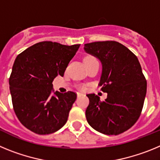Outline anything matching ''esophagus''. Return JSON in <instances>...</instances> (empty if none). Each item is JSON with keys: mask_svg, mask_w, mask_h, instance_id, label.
Listing matches in <instances>:
<instances>
[{"mask_svg": "<svg viewBox=\"0 0 160 160\" xmlns=\"http://www.w3.org/2000/svg\"><path fill=\"white\" fill-rule=\"evenodd\" d=\"M82 95H83V94H82V93H79V92H78V93H77V96H78V98L81 97V96H82Z\"/></svg>", "mask_w": 160, "mask_h": 160, "instance_id": "obj_1", "label": "esophagus"}]
</instances>
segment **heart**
<instances>
[{"mask_svg":"<svg viewBox=\"0 0 160 160\" xmlns=\"http://www.w3.org/2000/svg\"><path fill=\"white\" fill-rule=\"evenodd\" d=\"M92 59H94V58L93 57H91V56H87V57H86L84 58V62H87V61L92 60Z\"/></svg>","mask_w":160,"mask_h":160,"instance_id":"heart-1","label":"heart"}]
</instances>
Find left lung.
I'll return each instance as SVG.
<instances>
[{
    "label": "left lung",
    "mask_w": 160,
    "mask_h": 160,
    "mask_svg": "<svg viewBox=\"0 0 160 160\" xmlns=\"http://www.w3.org/2000/svg\"><path fill=\"white\" fill-rule=\"evenodd\" d=\"M84 49L101 62L99 86L107 93L104 101L94 94H87V122L104 135H119L130 129L142 112L147 81L140 63L129 49L114 41L85 44Z\"/></svg>",
    "instance_id": "left-lung-1"
}]
</instances>
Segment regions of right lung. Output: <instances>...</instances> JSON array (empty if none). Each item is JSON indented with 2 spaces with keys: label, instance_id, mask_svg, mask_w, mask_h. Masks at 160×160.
Returning a JSON list of instances; mask_svg holds the SVG:
<instances>
[{
  "label": "right lung",
  "instance_id": "obj_1",
  "mask_svg": "<svg viewBox=\"0 0 160 160\" xmlns=\"http://www.w3.org/2000/svg\"><path fill=\"white\" fill-rule=\"evenodd\" d=\"M79 46L38 42L15 59L8 80L13 110L22 125L32 132L51 134L67 122L77 94L54 92L52 82L58 75H64Z\"/></svg>",
  "mask_w": 160,
  "mask_h": 160
}]
</instances>
